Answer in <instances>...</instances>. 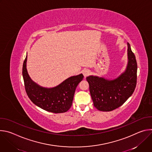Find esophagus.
Listing matches in <instances>:
<instances>
[{
  "instance_id": "1",
  "label": "esophagus",
  "mask_w": 152,
  "mask_h": 152,
  "mask_svg": "<svg viewBox=\"0 0 152 152\" xmlns=\"http://www.w3.org/2000/svg\"><path fill=\"white\" fill-rule=\"evenodd\" d=\"M82 73H83V76H84L85 77H86V76H88L90 75V70H87V69H86V70H83Z\"/></svg>"
}]
</instances>
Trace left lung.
I'll use <instances>...</instances> for the list:
<instances>
[{"mask_svg": "<svg viewBox=\"0 0 152 152\" xmlns=\"http://www.w3.org/2000/svg\"><path fill=\"white\" fill-rule=\"evenodd\" d=\"M128 64L124 73L114 80L90 76L86 77L94 106L99 111H111L121 106L135 91L137 80V62L127 43Z\"/></svg>", "mask_w": 152, "mask_h": 152, "instance_id": "8db88e82", "label": "left lung"}]
</instances>
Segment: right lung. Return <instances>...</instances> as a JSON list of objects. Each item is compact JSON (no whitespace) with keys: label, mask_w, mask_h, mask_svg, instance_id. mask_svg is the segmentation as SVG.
I'll return each mask as SVG.
<instances>
[{"label":"right lung","mask_w":152,"mask_h":152,"mask_svg":"<svg viewBox=\"0 0 152 152\" xmlns=\"http://www.w3.org/2000/svg\"><path fill=\"white\" fill-rule=\"evenodd\" d=\"M26 60L27 55L23 62L22 74L25 91L30 100L41 109L49 112H67L72 106L76 88L82 80L83 75L70 77L55 88H42L29 77L26 67Z\"/></svg>","instance_id":"1"}]
</instances>
